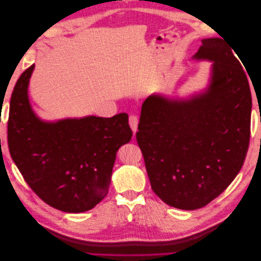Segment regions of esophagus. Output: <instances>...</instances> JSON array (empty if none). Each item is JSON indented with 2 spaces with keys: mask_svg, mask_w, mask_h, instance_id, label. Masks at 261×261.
Returning a JSON list of instances; mask_svg holds the SVG:
<instances>
[{
  "mask_svg": "<svg viewBox=\"0 0 261 261\" xmlns=\"http://www.w3.org/2000/svg\"><path fill=\"white\" fill-rule=\"evenodd\" d=\"M128 123L130 128L134 133L137 132V126H138V117L136 115H130L128 118Z\"/></svg>",
  "mask_w": 261,
  "mask_h": 261,
  "instance_id": "34e87169",
  "label": "esophagus"
}]
</instances>
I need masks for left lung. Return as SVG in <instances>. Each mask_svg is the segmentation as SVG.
<instances>
[{
	"label": "left lung",
	"mask_w": 261,
	"mask_h": 261,
	"mask_svg": "<svg viewBox=\"0 0 261 261\" xmlns=\"http://www.w3.org/2000/svg\"><path fill=\"white\" fill-rule=\"evenodd\" d=\"M194 59L213 61L207 91L185 101L149 97L136 134L152 191L183 210L207 206L225 191L250 137V88L231 46L221 38L203 39Z\"/></svg>",
	"instance_id": "1"
}]
</instances>
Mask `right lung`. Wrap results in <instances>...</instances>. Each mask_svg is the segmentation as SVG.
<instances>
[{"instance_id":"add662e5","label":"right lung","mask_w":261,"mask_h":261,"mask_svg":"<svg viewBox=\"0 0 261 261\" xmlns=\"http://www.w3.org/2000/svg\"><path fill=\"white\" fill-rule=\"evenodd\" d=\"M34 68L33 64L20 75L11 97V156L29 187L49 206L70 213L90 210L107 196L117 150L133 136L128 115L42 122L28 100Z\"/></svg>"}]
</instances>
